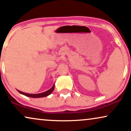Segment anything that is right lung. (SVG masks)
<instances>
[{
  "label": "right lung",
  "mask_w": 131,
  "mask_h": 131,
  "mask_svg": "<svg viewBox=\"0 0 131 131\" xmlns=\"http://www.w3.org/2000/svg\"><path fill=\"white\" fill-rule=\"evenodd\" d=\"M54 87H55V84H53L52 87L51 89H49V90L45 91V92H44L40 93V94H28V93H25V92H21V91H19V90H17V91H18V92L20 93V94L24 95H25V96H28V97L42 98V97H45V96H47L48 95H49L53 92V89H54Z\"/></svg>",
  "instance_id": "add662e5"
}]
</instances>
